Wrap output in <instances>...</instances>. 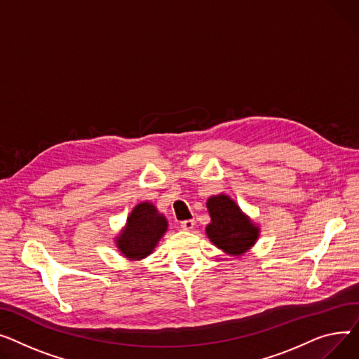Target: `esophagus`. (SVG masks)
<instances>
[{
    "label": "esophagus",
    "instance_id": "34e87169",
    "mask_svg": "<svg viewBox=\"0 0 359 359\" xmlns=\"http://www.w3.org/2000/svg\"><path fill=\"white\" fill-rule=\"evenodd\" d=\"M194 224H196L194 220H184V222H181V227L184 230H191L194 227Z\"/></svg>",
    "mask_w": 359,
    "mask_h": 359
}]
</instances>
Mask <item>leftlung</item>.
Segmentation results:
<instances>
[{
	"mask_svg": "<svg viewBox=\"0 0 359 359\" xmlns=\"http://www.w3.org/2000/svg\"><path fill=\"white\" fill-rule=\"evenodd\" d=\"M212 222L205 227L207 238L215 246L233 257H242L255 245L259 227L254 224L229 196L219 194L207 200Z\"/></svg>",
	"mask_w": 359,
	"mask_h": 359,
	"instance_id": "1",
	"label": "left lung"
}]
</instances>
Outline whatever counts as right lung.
Returning <instances> with one entry per match:
<instances>
[{"mask_svg":"<svg viewBox=\"0 0 359 359\" xmlns=\"http://www.w3.org/2000/svg\"><path fill=\"white\" fill-rule=\"evenodd\" d=\"M168 222L152 203H140L126 222L116 239L121 255L130 261H139L152 254L159 239L165 235Z\"/></svg>","mask_w":359,"mask_h":359,"instance_id":"1","label":"right lung"}]
</instances>
